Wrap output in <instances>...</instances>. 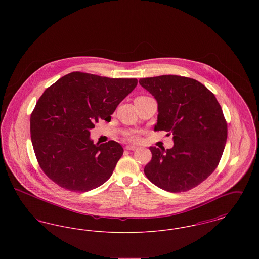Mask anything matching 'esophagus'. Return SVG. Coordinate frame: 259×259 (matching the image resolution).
<instances>
[{
	"mask_svg": "<svg viewBox=\"0 0 259 259\" xmlns=\"http://www.w3.org/2000/svg\"><path fill=\"white\" fill-rule=\"evenodd\" d=\"M126 149L127 150H136L137 148H136L135 146H126Z\"/></svg>",
	"mask_w": 259,
	"mask_h": 259,
	"instance_id": "esophagus-1",
	"label": "esophagus"
}]
</instances>
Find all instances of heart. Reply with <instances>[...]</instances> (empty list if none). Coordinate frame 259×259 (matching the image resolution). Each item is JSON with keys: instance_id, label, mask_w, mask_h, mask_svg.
<instances>
[{"instance_id": "heart-1", "label": "heart", "mask_w": 259, "mask_h": 259, "mask_svg": "<svg viewBox=\"0 0 259 259\" xmlns=\"http://www.w3.org/2000/svg\"><path fill=\"white\" fill-rule=\"evenodd\" d=\"M143 98H147V96H138L136 99ZM126 138H127L129 141H132V142H138V141H139V139H140V135H139L137 132H129V133L126 135Z\"/></svg>"}]
</instances>
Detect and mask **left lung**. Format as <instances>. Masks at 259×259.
<instances>
[{
    "label": "left lung",
    "mask_w": 259,
    "mask_h": 259,
    "mask_svg": "<svg viewBox=\"0 0 259 259\" xmlns=\"http://www.w3.org/2000/svg\"><path fill=\"white\" fill-rule=\"evenodd\" d=\"M158 103L155 131L172 135L174 147H150L145 174L169 192H185L217 169L227 139V123L213 93L196 79L181 75L140 78Z\"/></svg>",
    "instance_id": "1"
}]
</instances>
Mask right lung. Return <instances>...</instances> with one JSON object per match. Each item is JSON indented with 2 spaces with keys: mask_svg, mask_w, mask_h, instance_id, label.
<instances>
[{
  "mask_svg": "<svg viewBox=\"0 0 259 259\" xmlns=\"http://www.w3.org/2000/svg\"><path fill=\"white\" fill-rule=\"evenodd\" d=\"M138 83L73 72L46 89L31 113V140L37 163L62 188L85 192L105 184L123 154L110 141L95 145L89 130L111 114Z\"/></svg>",
  "mask_w": 259,
  "mask_h": 259,
  "instance_id": "add662e5",
  "label": "right lung"
}]
</instances>
